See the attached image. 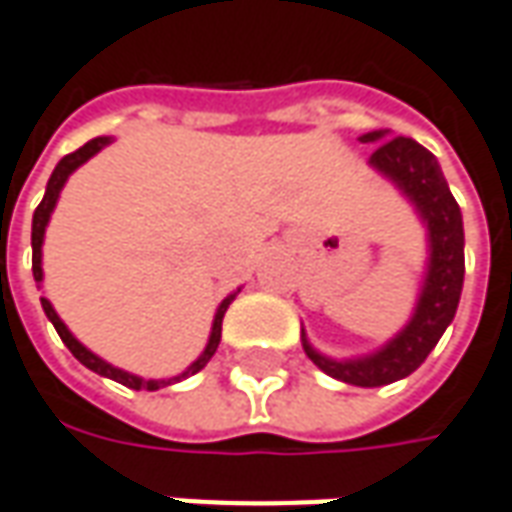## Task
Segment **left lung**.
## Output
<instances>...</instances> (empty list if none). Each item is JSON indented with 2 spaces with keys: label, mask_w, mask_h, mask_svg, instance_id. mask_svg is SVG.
<instances>
[{
  "label": "left lung",
  "mask_w": 512,
  "mask_h": 512,
  "mask_svg": "<svg viewBox=\"0 0 512 512\" xmlns=\"http://www.w3.org/2000/svg\"><path fill=\"white\" fill-rule=\"evenodd\" d=\"M360 141L365 144L382 141L371 155V167L388 175L414 201L422 221L428 223L431 266L425 277V289L416 303L411 323L371 357L334 362L317 354L306 340H303V348L309 360L317 368H323L328 377L343 379L348 385H360V388H377V385H388V382L414 374L433 351V345L439 343L445 328L450 326L459 306L462 280H465V229H462L459 203L450 195L448 181L439 169V161L433 158V152L405 135L385 141V133H365Z\"/></svg>",
  "instance_id": "obj_1"
}]
</instances>
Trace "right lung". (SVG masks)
<instances>
[{
	"mask_svg": "<svg viewBox=\"0 0 512 512\" xmlns=\"http://www.w3.org/2000/svg\"><path fill=\"white\" fill-rule=\"evenodd\" d=\"M107 144H110V138H93V141H87V144L79 147L76 152L64 155L62 161L56 164V169H53V175H50V181H47L45 198H42V203L36 206V212H33V232H30V243H33V277H36V280H42V240H45V226L47 221H50V212H53V206H56V198H59V192H62L67 175H70L76 167H81L87 158H93V155H96L101 147H107ZM232 300H235V294H229V297L221 303L218 314H215V323H212V334H209L206 351H203L201 357L186 368L184 374H178V377H172V379H141V377H133V374H127V371H121V368H113L110 362H104L101 357H96L93 351H87V348H84V345H81L79 340L67 331V326L59 320V314L53 311L50 300H45V297H42V309H45L47 320L53 323V328L59 331L62 343L70 348V354H73L81 365H87L90 371H96V374H101V377H110L115 379V382H121V385H127V388H135V391H158V388H164V385L181 382V379H186L189 374H198L203 365L212 360V354L218 351V343H221L223 314H226V309H229V303H232Z\"/></svg>",
	"mask_w": 512,
	"mask_h": 512,
	"instance_id": "right-lung-1",
	"label": "right lung"
}]
</instances>
